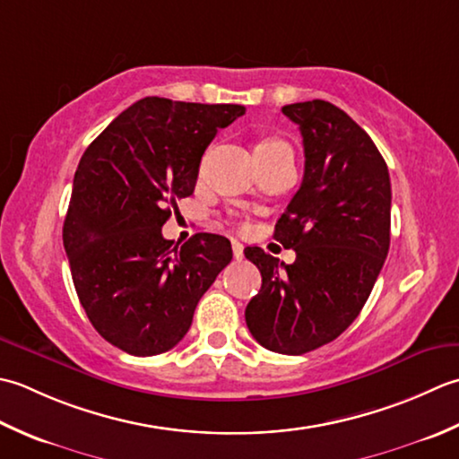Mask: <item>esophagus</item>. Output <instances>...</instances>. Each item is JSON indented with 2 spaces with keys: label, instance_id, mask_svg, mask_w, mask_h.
Segmentation results:
<instances>
[{
  "label": "esophagus",
  "instance_id": "esophagus-1",
  "mask_svg": "<svg viewBox=\"0 0 459 459\" xmlns=\"http://www.w3.org/2000/svg\"><path fill=\"white\" fill-rule=\"evenodd\" d=\"M231 249H233V257L243 259V243H239L238 239H233L231 241Z\"/></svg>",
  "mask_w": 459,
  "mask_h": 459
}]
</instances>
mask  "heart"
<instances>
[{"mask_svg":"<svg viewBox=\"0 0 459 459\" xmlns=\"http://www.w3.org/2000/svg\"><path fill=\"white\" fill-rule=\"evenodd\" d=\"M281 148H289V144L285 143V140L275 138V136L261 138L255 144V151H281Z\"/></svg>","mask_w":459,"mask_h":459,"instance_id":"b5f03b06","label":"heart"}]
</instances>
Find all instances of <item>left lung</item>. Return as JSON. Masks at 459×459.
Masks as SVG:
<instances>
[{"instance_id": "obj_1", "label": "left lung", "mask_w": 459, "mask_h": 459, "mask_svg": "<svg viewBox=\"0 0 459 459\" xmlns=\"http://www.w3.org/2000/svg\"><path fill=\"white\" fill-rule=\"evenodd\" d=\"M299 125L305 174L273 238L295 249L291 265L246 247L261 289L246 308L254 339L305 354L334 341L367 303L390 247V176L377 144L331 102L281 108Z\"/></svg>"}]
</instances>
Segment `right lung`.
Wrapping results in <instances>:
<instances>
[{
  "label": "right lung",
  "mask_w": 459,
  "mask_h": 459,
  "mask_svg": "<svg viewBox=\"0 0 459 459\" xmlns=\"http://www.w3.org/2000/svg\"><path fill=\"white\" fill-rule=\"evenodd\" d=\"M241 105L160 97L134 102L92 140L73 180L63 226L79 301L102 339L134 357L176 347L195 305L231 261V243L162 238L170 205L192 195L205 148Z\"/></svg>",
  "instance_id": "add662e5"
}]
</instances>
